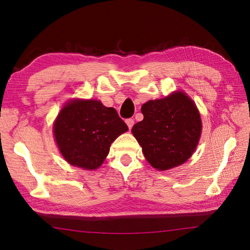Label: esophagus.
I'll return each mask as SVG.
<instances>
[{
  "mask_svg": "<svg viewBox=\"0 0 250 250\" xmlns=\"http://www.w3.org/2000/svg\"><path fill=\"white\" fill-rule=\"evenodd\" d=\"M125 124L128 125V126H129V129H131L132 126H133V125H134V120L132 119V118H129V119H126L125 120Z\"/></svg>",
  "mask_w": 250,
  "mask_h": 250,
  "instance_id": "obj_1",
  "label": "esophagus"
}]
</instances>
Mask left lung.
Wrapping results in <instances>:
<instances>
[{
  "label": "left lung",
  "mask_w": 250,
  "mask_h": 250,
  "mask_svg": "<svg viewBox=\"0 0 250 250\" xmlns=\"http://www.w3.org/2000/svg\"><path fill=\"white\" fill-rule=\"evenodd\" d=\"M144 119L132 128L146 160L159 171L186 162L198 145L202 124L193 101L182 91L143 104Z\"/></svg>",
  "instance_id": "obj_1"
}]
</instances>
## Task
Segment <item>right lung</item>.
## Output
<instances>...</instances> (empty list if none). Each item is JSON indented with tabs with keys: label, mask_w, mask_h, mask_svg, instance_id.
Here are the masks:
<instances>
[{
	"label": "right lung",
	"mask_w": 250,
	"mask_h": 250,
	"mask_svg": "<svg viewBox=\"0 0 250 250\" xmlns=\"http://www.w3.org/2000/svg\"><path fill=\"white\" fill-rule=\"evenodd\" d=\"M128 130L115 108L106 107L97 100L67 103L54 125L63 158L84 169L98 168L107 157L111 143Z\"/></svg>",
	"instance_id": "right-lung-1"
}]
</instances>
